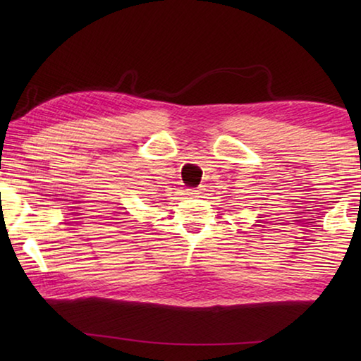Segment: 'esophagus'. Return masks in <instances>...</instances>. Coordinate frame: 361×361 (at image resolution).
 <instances>
[{
	"instance_id": "obj_1",
	"label": "esophagus",
	"mask_w": 361,
	"mask_h": 361,
	"mask_svg": "<svg viewBox=\"0 0 361 361\" xmlns=\"http://www.w3.org/2000/svg\"><path fill=\"white\" fill-rule=\"evenodd\" d=\"M186 194L191 195V197H199L200 191H199V189H195V188H191V189H186Z\"/></svg>"
}]
</instances>
